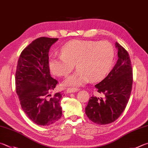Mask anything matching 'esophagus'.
Segmentation results:
<instances>
[{
	"instance_id": "34e87169",
	"label": "esophagus",
	"mask_w": 148,
	"mask_h": 148,
	"mask_svg": "<svg viewBox=\"0 0 148 148\" xmlns=\"http://www.w3.org/2000/svg\"><path fill=\"white\" fill-rule=\"evenodd\" d=\"M77 90H78V89L76 88H67L66 91L67 93H74V92H77Z\"/></svg>"
}]
</instances>
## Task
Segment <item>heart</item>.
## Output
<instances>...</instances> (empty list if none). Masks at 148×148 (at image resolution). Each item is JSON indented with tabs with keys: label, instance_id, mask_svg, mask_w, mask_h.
Segmentation results:
<instances>
[{
	"label": "heart",
	"instance_id": "b5f03b06",
	"mask_svg": "<svg viewBox=\"0 0 148 148\" xmlns=\"http://www.w3.org/2000/svg\"><path fill=\"white\" fill-rule=\"evenodd\" d=\"M114 53L113 45L109 41L75 40L64 45L61 56L50 58L48 66L53 74L65 76L76 64L77 71L67 77L63 85L77 88L90 79L97 82L103 78L111 69Z\"/></svg>",
	"mask_w": 148,
	"mask_h": 148
}]
</instances>
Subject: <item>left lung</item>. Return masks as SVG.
<instances>
[{"mask_svg": "<svg viewBox=\"0 0 148 148\" xmlns=\"http://www.w3.org/2000/svg\"><path fill=\"white\" fill-rule=\"evenodd\" d=\"M118 59L106 77L95 85L105 97L92 96L85 107V113L94 123L106 125L114 122L125 109L133 85V71L129 53L116 42Z\"/></svg>", "mask_w": 148, "mask_h": 148, "instance_id": "1", "label": "left lung"}]
</instances>
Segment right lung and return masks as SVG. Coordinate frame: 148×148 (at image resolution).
<instances>
[{"instance_id": "add662e5", "label": "right lung", "mask_w": 148, "mask_h": 148, "mask_svg": "<svg viewBox=\"0 0 148 148\" xmlns=\"http://www.w3.org/2000/svg\"><path fill=\"white\" fill-rule=\"evenodd\" d=\"M58 38L35 39L21 52L15 73L16 92L21 107L32 122L39 125L54 123L62 116V92H50L58 83L50 76L48 52Z\"/></svg>"}]
</instances>
